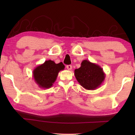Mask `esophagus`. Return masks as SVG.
<instances>
[{
  "instance_id": "esophagus-1",
  "label": "esophagus",
  "mask_w": 135,
  "mask_h": 135,
  "mask_svg": "<svg viewBox=\"0 0 135 135\" xmlns=\"http://www.w3.org/2000/svg\"><path fill=\"white\" fill-rule=\"evenodd\" d=\"M67 68L68 70H71L72 69V66L71 65H67Z\"/></svg>"
}]
</instances>
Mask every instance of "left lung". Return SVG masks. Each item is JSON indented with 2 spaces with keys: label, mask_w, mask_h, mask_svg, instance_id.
Wrapping results in <instances>:
<instances>
[{
  "label": "left lung",
  "mask_w": 135,
  "mask_h": 135,
  "mask_svg": "<svg viewBox=\"0 0 135 135\" xmlns=\"http://www.w3.org/2000/svg\"><path fill=\"white\" fill-rule=\"evenodd\" d=\"M74 76L80 85L87 90H95L103 83L105 74L99 65L83 60L79 68L74 70Z\"/></svg>",
  "instance_id": "1"
}]
</instances>
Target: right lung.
<instances>
[{
  "mask_svg": "<svg viewBox=\"0 0 135 135\" xmlns=\"http://www.w3.org/2000/svg\"><path fill=\"white\" fill-rule=\"evenodd\" d=\"M62 63L56 64L54 61H46L34 69L33 76L36 83L40 88L49 89L56 81L59 72L64 70Z\"/></svg>",
  "mask_w": 135,
  "mask_h": 135,
  "instance_id": "add662e5",
  "label": "right lung"
}]
</instances>
